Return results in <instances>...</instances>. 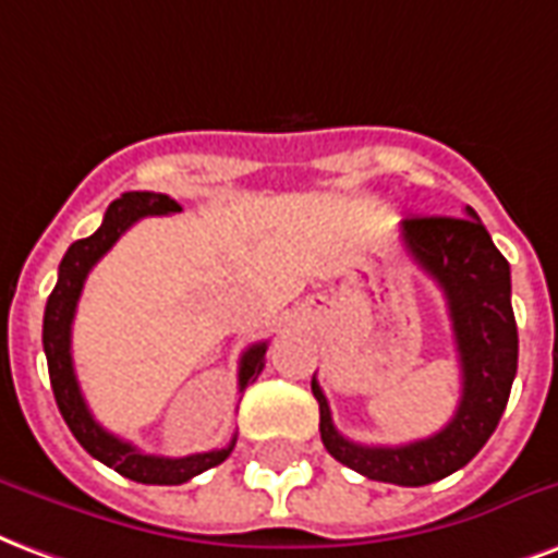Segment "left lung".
Here are the masks:
<instances>
[{"mask_svg": "<svg viewBox=\"0 0 558 558\" xmlns=\"http://www.w3.org/2000/svg\"><path fill=\"white\" fill-rule=\"evenodd\" d=\"M401 240L410 258L446 294L463 380L454 416L425 440L363 446L336 430L315 377L312 392L320 408V440L336 461L374 482L422 487L466 466L490 440L518 374V324L508 262L473 207H466V217L401 219Z\"/></svg>", "mask_w": 558, "mask_h": 558, "instance_id": "obj_1", "label": "left lung"}]
</instances>
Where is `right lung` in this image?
Returning a JSON list of instances; mask_svg holds the SVG:
<instances>
[{"mask_svg": "<svg viewBox=\"0 0 558 558\" xmlns=\"http://www.w3.org/2000/svg\"><path fill=\"white\" fill-rule=\"evenodd\" d=\"M178 210L181 205L162 193H124L121 198H116L107 207L100 229L92 238L71 243V250L64 252L62 264H59V282L52 288L47 312H44V353H47V368H50L52 396H56V404L62 410L68 428L92 458L140 485H184L193 475L226 461L234 449V440L226 449L198 451V454H186V458H160V454H142L133 442H124L107 428H100V422L92 416V410L80 392V384H76V374H73L71 327L85 276L92 274V267L116 246V240L142 217L178 214ZM264 353H267V341H258L243 353L238 372L240 392L262 374Z\"/></svg>", "mask_w": 558, "mask_h": 558, "instance_id": "1", "label": "right lung"}]
</instances>
